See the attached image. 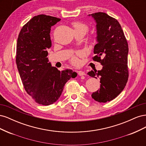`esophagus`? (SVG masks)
<instances>
[{
    "label": "esophagus",
    "mask_w": 146,
    "mask_h": 146,
    "mask_svg": "<svg viewBox=\"0 0 146 146\" xmlns=\"http://www.w3.org/2000/svg\"><path fill=\"white\" fill-rule=\"evenodd\" d=\"M78 76H85V75H86L85 72L82 71V70H80V71H78Z\"/></svg>",
    "instance_id": "esophagus-1"
}]
</instances>
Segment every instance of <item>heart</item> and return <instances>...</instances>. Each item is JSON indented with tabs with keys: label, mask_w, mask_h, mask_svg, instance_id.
Listing matches in <instances>:
<instances>
[{
	"label": "heart",
	"mask_w": 146,
	"mask_h": 146,
	"mask_svg": "<svg viewBox=\"0 0 146 146\" xmlns=\"http://www.w3.org/2000/svg\"><path fill=\"white\" fill-rule=\"evenodd\" d=\"M73 27L74 29V32H80L85 35L89 30V27L85 24L80 23V22H75L73 23ZM93 39H91V42H93ZM70 62L73 64L77 65L78 63V59L77 56L74 55L70 58Z\"/></svg>",
	"instance_id": "1"
}]
</instances>
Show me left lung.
Segmentation results:
<instances>
[{
  "label": "left lung",
  "mask_w": 146,
  "mask_h": 146,
  "mask_svg": "<svg viewBox=\"0 0 146 146\" xmlns=\"http://www.w3.org/2000/svg\"><path fill=\"white\" fill-rule=\"evenodd\" d=\"M96 23V55L93 60L103 66L100 70L91 71L88 75L100 78V89L93 92L92 98L100 103L115 99L124 89L129 78L128 53L129 46L119 22L105 13L99 12L88 15ZM101 56H104L102 60Z\"/></svg>",
  "instance_id": "1"
}]
</instances>
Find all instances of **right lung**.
I'll return each instance as SVG.
<instances>
[{"label": "right lung", "instance_id": "right-lung-1", "mask_svg": "<svg viewBox=\"0 0 146 146\" xmlns=\"http://www.w3.org/2000/svg\"><path fill=\"white\" fill-rule=\"evenodd\" d=\"M60 18L44 15L34 16L25 24L17 41L16 62L24 89L36 103L49 105L62 93L64 86L77 74L53 67L47 50L52 46L51 27Z\"/></svg>", "mask_w": 146, "mask_h": 146}]
</instances>
